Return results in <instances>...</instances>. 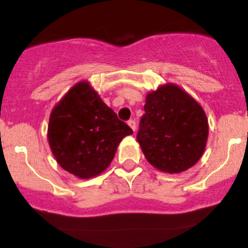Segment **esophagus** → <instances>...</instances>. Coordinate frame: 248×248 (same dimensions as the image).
I'll use <instances>...</instances> for the list:
<instances>
[{
    "mask_svg": "<svg viewBox=\"0 0 248 248\" xmlns=\"http://www.w3.org/2000/svg\"><path fill=\"white\" fill-rule=\"evenodd\" d=\"M128 126L132 128L133 132H135V130H136V124H135V121H134V120L128 121Z\"/></svg>",
    "mask_w": 248,
    "mask_h": 248,
    "instance_id": "obj_1",
    "label": "esophagus"
}]
</instances>
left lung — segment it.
<instances>
[{"instance_id": "8db88e82", "label": "left lung", "mask_w": 248, "mask_h": 248, "mask_svg": "<svg viewBox=\"0 0 248 248\" xmlns=\"http://www.w3.org/2000/svg\"><path fill=\"white\" fill-rule=\"evenodd\" d=\"M138 141L147 161L167 173L195 166L205 150L209 122L203 107L172 82L148 92Z\"/></svg>"}]
</instances>
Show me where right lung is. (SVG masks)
<instances>
[{
    "mask_svg": "<svg viewBox=\"0 0 248 248\" xmlns=\"http://www.w3.org/2000/svg\"><path fill=\"white\" fill-rule=\"evenodd\" d=\"M133 130L120 121L87 80L77 82L52 108L47 141L57 163L80 179L107 169Z\"/></svg>",
    "mask_w": 248,
    "mask_h": 248,
    "instance_id": "obj_1",
    "label": "right lung"
}]
</instances>
